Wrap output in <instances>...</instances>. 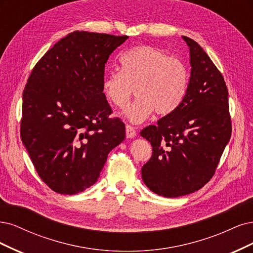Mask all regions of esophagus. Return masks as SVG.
<instances>
[{
	"label": "esophagus",
	"instance_id": "obj_1",
	"mask_svg": "<svg viewBox=\"0 0 253 253\" xmlns=\"http://www.w3.org/2000/svg\"><path fill=\"white\" fill-rule=\"evenodd\" d=\"M125 128H126V136L127 137L132 138V137H134L136 135V131H135V128L134 127L127 124Z\"/></svg>",
	"mask_w": 253,
	"mask_h": 253
}]
</instances>
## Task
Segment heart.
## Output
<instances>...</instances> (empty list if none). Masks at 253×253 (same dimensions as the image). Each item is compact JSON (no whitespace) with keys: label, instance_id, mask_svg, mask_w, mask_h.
<instances>
[{"label":"heart","instance_id":"obj_1","mask_svg":"<svg viewBox=\"0 0 253 253\" xmlns=\"http://www.w3.org/2000/svg\"><path fill=\"white\" fill-rule=\"evenodd\" d=\"M121 69L106 73L102 88L107 100L123 108L134 92L137 100L125 110L133 123L148 119L153 111L168 116L184 100L189 83L186 64L150 46H137L120 59Z\"/></svg>","mask_w":253,"mask_h":253}]
</instances>
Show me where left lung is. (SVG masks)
I'll return each mask as SVG.
<instances>
[{
    "instance_id": "left-lung-1",
    "label": "left lung",
    "mask_w": 253,
    "mask_h": 253,
    "mask_svg": "<svg viewBox=\"0 0 253 253\" xmlns=\"http://www.w3.org/2000/svg\"><path fill=\"white\" fill-rule=\"evenodd\" d=\"M183 39L191 66L184 100L158 125L141 131L152 146V156L142 167L143 181L165 198L192 193L210 181L232 130L222 73L195 41Z\"/></svg>"
}]
</instances>
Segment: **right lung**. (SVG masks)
<instances>
[{
	"instance_id": "add662e5",
	"label": "right lung",
	"mask_w": 253,
	"mask_h": 253,
	"mask_svg": "<svg viewBox=\"0 0 253 253\" xmlns=\"http://www.w3.org/2000/svg\"><path fill=\"white\" fill-rule=\"evenodd\" d=\"M128 39L73 31L36 64L23 91L21 138L38 174L53 191L92 186L108 153L125 140L103 92L105 64Z\"/></svg>"
}]
</instances>
